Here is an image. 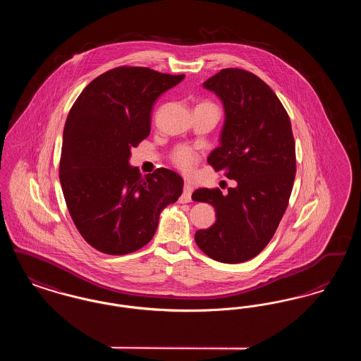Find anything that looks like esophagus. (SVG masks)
<instances>
[{
  "label": "esophagus",
  "instance_id": "34e87169",
  "mask_svg": "<svg viewBox=\"0 0 361 361\" xmlns=\"http://www.w3.org/2000/svg\"><path fill=\"white\" fill-rule=\"evenodd\" d=\"M192 192H193L192 185L185 184V185H184V190H183V195H181V197H180V203H189V202H190Z\"/></svg>",
  "mask_w": 361,
  "mask_h": 361
}]
</instances>
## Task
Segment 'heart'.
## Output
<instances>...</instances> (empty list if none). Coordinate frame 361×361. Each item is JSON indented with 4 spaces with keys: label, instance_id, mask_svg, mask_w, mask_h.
Segmentation results:
<instances>
[{
    "label": "heart",
    "instance_id": "b5f03b06",
    "mask_svg": "<svg viewBox=\"0 0 361 361\" xmlns=\"http://www.w3.org/2000/svg\"><path fill=\"white\" fill-rule=\"evenodd\" d=\"M172 161L181 172L189 174L195 169L199 161V154L188 146H180L173 152Z\"/></svg>",
    "mask_w": 361,
    "mask_h": 361
}]
</instances>
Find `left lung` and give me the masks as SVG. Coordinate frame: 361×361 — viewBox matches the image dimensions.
Instances as JSON below:
<instances>
[{"label":"left lung","instance_id":"left-lung-1","mask_svg":"<svg viewBox=\"0 0 361 361\" xmlns=\"http://www.w3.org/2000/svg\"><path fill=\"white\" fill-rule=\"evenodd\" d=\"M203 86L224 104L221 146L208 164L237 187L196 189L195 202L215 208L216 221L195 240L208 257L238 264L256 257L275 234L291 196L296 158L291 121L275 92L243 69H224Z\"/></svg>","mask_w":361,"mask_h":361}]
</instances>
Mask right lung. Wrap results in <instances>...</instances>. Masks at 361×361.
<instances>
[{
  "label": "right lung",
  "instance_id": "obj_1",
  "mask_svg": "<svg viewBox=\"0 0 361 361\" xmlns=\"http://www.w3.org/2000/svg\"><path fill=\"white\" fill-rule=\"evenodd\" d=\"M149 68L105 71L81 92L63 130L59 180L82 238L123 256L154 237L161 211L183 193V178L159 168L145 177L128 164L149 137L155 100L184 80Z\"/></svg>",
  "mask_w": 361,
  "mask_h": 361
}]
</instances>
